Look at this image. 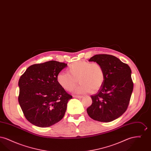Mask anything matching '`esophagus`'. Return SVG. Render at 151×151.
<instances>
[{
    "mask_svg": "<svg viewBox=\"0 0 151 151\" xmlns=\"http://www.w3.org/2000/svg\"><path fill=\"white\" fill-rule=\"evenodd\" d=\"M73 97L75 98H78V99H81L83 97V96H80V95H73Z\"/></svg>",
    "mask_w": 151,
    "mask_h": 151,
    "instance_id": "34e87169",
    "label": "esophagus"
}]
</instances>
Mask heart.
Returning a JSON list of instances; mask_svg holds the SVG:
<instances>
[{"mask_svg":"<svg viewBox=\"0 0 151 151\" xmlns=\"http://www.w3.org/2000/svg\"><path fill=\"white\" fill-rule=\"evenodd\" d=\"M78 80L80 85L76 89L78 92H96L103 86L105 73L100 63L83 60L71 63L67 68V73L59 72L57 76L58 84L68 92L75 88Z\"/></svg>","mask_w":151,"mask_h":151,"instance_id":"b5f03b06","label":"heart"}]
</instances>
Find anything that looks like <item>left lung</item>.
Returning <instances> with one entry per match:
<instances>
[{
    "label": "left lung",
    "mask_w": 151,
    "mask_h": 151,
    "mask_svg": "<svg viewBox=\"0 0 151 151\" xmlns=\"http://www.w3.org/2000/svg\"><path fill=\"white\" fill-rule=\"evenodd\" d=\"M89 62L100 63L105 73V80L97 93L91 96L92 105L87 108L89 116L95 121L109 122L126 111L134 84L129 65L109 54H97Z\"/></svg>",
    "instance_id": "1"
}]
</instances>
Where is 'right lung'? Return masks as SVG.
Returning <instances> with one entry per match:
<instances>
[{
	"label": "right lung",
	"mask_w": 151,
	"mask_h": 151,
	"mask_svg": "<svg viewBox=\"0 0 151 151\" xmlns=\"http://www.w3.org/2000/svg\"><path fill=\"white\" fill-rule=\"evenodd\" d=\"M67 65L50 60L29 66L19 81L18 100L26 119L40 127H48L64 116L71 95L57 81Z\"/></svg>",
	"instance_id": "obj_1"
}]
</instances>
